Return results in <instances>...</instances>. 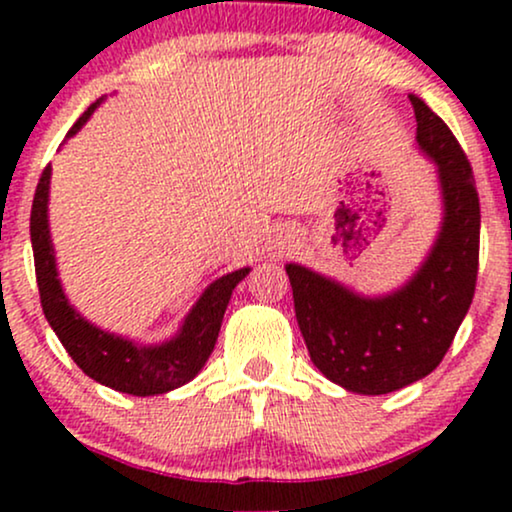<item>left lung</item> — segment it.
Here are the masks:
<instances>
[{"instance_id":"1","label":"left lung","mask_w":512,"mask_h":512,"mask_svg":"<svg viewBox=\"0 0 512 512\" xmlns=\"http://www.w3.org/2000/svg\"><path fill=\"white\" fill-rule=\"evenodd\" d=\"M416 142L438 166L443 221L431 252L402 289L361 296L339 281L286 264L310 361L358 395H387L426 378L448 354L474 298L479 272V195L455 134L411 93Z\"/></svg>"}]
</instances>
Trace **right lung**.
Here are the masks:
<instances>
[{
  "label": "right lung",
  "instance_id": "1",
  "mask_svg": "<svg viewBox=\"0 0 512 512\" xmlns=\"http://www.w3.org/2000/svg\"><path fill=\"white\" fill-rule=\"evenodd\" d=\"M98 105H101V101L88 105L86 113L67 132V137H74L86 125V120ZM50 173L52 168L45 166L38 187H35L31 209V243L40 305H43V313L48 317L52 330L60 337L67 354L74 358L76 366L84 370L88 378L134 397L163 395V392L190 383L207 363L211 351H214L231 293L250 269L243 267L238 272L216 279L202 293V298L190 310V315L185 317L180 332L168 342L139 346L125 337L103 332L101 327L91 325L69 305L60 279H57L55 250H52L48 228Z\"/></svg>",
  "mask_w": 512,
  "mask_h": 512
}]
</instances>
